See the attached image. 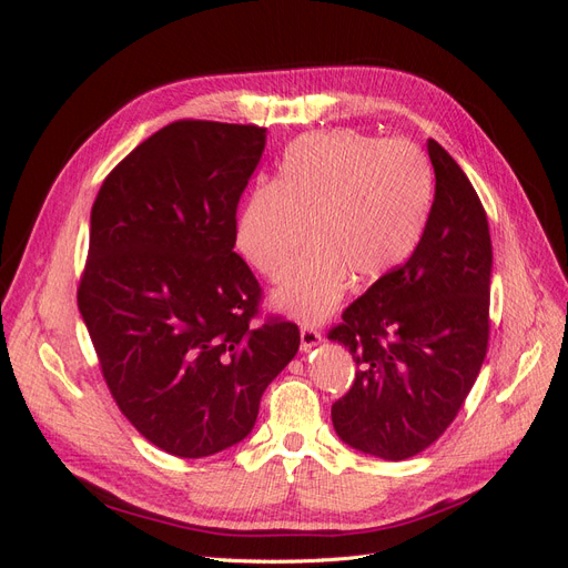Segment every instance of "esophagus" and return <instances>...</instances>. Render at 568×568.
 <instances>
[{
  "label": "esophagus",
  "instance_id": "obj_1",
  "mask_svg": "<svg viewBox=\"0 0 568 568\" xmlns=\"http://www.w3.org/2000/svg\"><path fill=\"white\" fill-rule=\"evenodd\" d=\"M320 343H322L320 329H315V326H311V324H303L301 326V348L311 351V348L320 346Z\"/></svg>",
  "mask_w": 568,
  "mask_h": 568
}]
</instances>
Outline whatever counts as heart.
Returning a JSON list of instances; mask_svg holds the SVG:
<instances>
[{
  "label": "heart",
  "instance_id": "b5f03b06",
  "mask_svg": "<svg viewBox=\"0 0 568 568\" xmlns=\"http://www.w3.org/2000/svg\"><path fill=\"white\" fill-rule=\"evenodd\" d=\"M432 201L422 153L400 140L353 130L305 134L284 153L280 175L255 186L236 217L234 242L267 280H284L307 246L315 251L274 294L303 322L329 315L351 277L372 284L415 248Z\"/></svg>",
  "mask_w": 568,
  "mask_h": 568
}]
</instances>
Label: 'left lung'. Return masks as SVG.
Wrapping results in <instances>:
<instances>
[{
  "label": "left lung",
  "mask_w": 568,
  "mask_h": 568,
  "mask_svg": "<svg viewBox=\"0 0 568 568\" xmlns=\"http://www.w3.org/2000/svg\"><path fill=\"white\" fill-rule=\"evenodd\" d=\"M436 196L417 248L343 311L326 338L357 372L332 405L336 434L382 459L415 457L453 424L490 338L486 209L457 161L428 140Z\"/></svg>",
  "instance_id": "1"
}]
</instances>
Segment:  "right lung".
Listing matches in <instances>:
<instances>
[{
    "label": "right lung",
    "instance_id": "obj_1",
    "mask_svg": "<svg viewBox=\"0 0 568 568\" xmlns=\"http://www.w3.org/2000/svg\"><path fill=\"white\" fill-rule=\"evenodd\" d=\"M265 128L175 120L132 149L92 205L78 307L118 409L156 448L209 457L244 440L294 359L234 251L236 209Z\"/></svg>",
    "mask_w": 568,
    "mask_h": 568
}]
</instances>
